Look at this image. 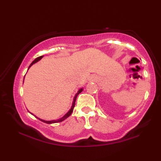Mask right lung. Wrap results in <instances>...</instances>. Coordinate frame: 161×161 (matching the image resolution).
<instances>
[{
	"mask_svg": "<svg viewBox=\"0 0 161 161\" xmlns=\"http://www.w3.org/2000/svg\"><path fill=\"white\" fill-rule=\"evenodd\" d=\"M42 57L43 56H40V57H38V58H37L36 59H35V60L32 62V63L31 64V65H30L29 66V67H28V69H29V68L31 67L32 64H35V63H36L37 62H38L39 60H40V59H41L42 58ZM24 79H25V77H24ZM82 88L81 89H80V90H79L78 92H77V93L75 94V97H74V100H73V103H72V107H71V108H70V110L68 111V112L65 114V115L63 116V117H62L61 119H58V120H53V121H45V120H42V119H39V118H37V116H35L36 117V118H37L38 119H40V121H42V122H45V123H46V124H54V123H58V122H61V121H64V119H66L67 118H68V117H69L70 115H71V114L72 113V111H73V109H74V108H75V102H76V99H77V96H78V94H80L81 92H82Z\"/></svg>",
	"mask_w": 161,
	"mask_h": 161,
	"instance_id": "obj_1",
	"label": "right lung"
}]
</instances>
